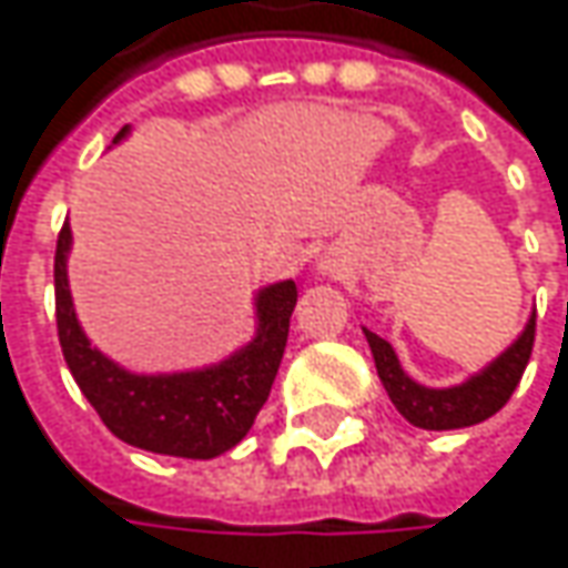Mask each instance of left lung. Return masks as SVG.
I'll list each match as a JSON object with an SVG mask.
<instances>
[{"label":"left lung","instance_id":"obj_1","mask_svg":"<svg viewBox=\"0 0 568 568\" xmlns=\"http://www.w3.org/2000/svg\"><path fill=\"white\" fill-rule=\"evenodd\" d=\"M365 336H368L384 390L394 400V407L404 413V419L419 429H464L499 413L515 394V387L528 368L530 349H534V317L528 321L525 333L489 368H483L480 375H474L467 384L445 387V390H432V387L409 382L390 343L372 331H365Z\"/></svg>","mask_w":568,"mask_h":568}]
</instances>
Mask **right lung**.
I'll return each instance as SVG.
<instances>
[{
    "label": "right lung",
    "mask_w": 568,
    "mask_h": 568,
    "mask_svg": "<svg viewBox=\"0 0 568 568\" xmlns=\"http://www.w3.org/2000/svg\"><path fill=\"white\" fill-rule=\"evenodd\" d=\"M126 136V126L116 139ZM113 139V142H116ZM69 225L57 237L53 285H57V333L62 356L101 423L126 445L171 457H206L235 448L251 432L270 397L288 339V321L298 302L295 283L263 288L257 298L260 331L229 362L186 375H130L98 349H91L75 321L65 285Z\"/></svg>",
    "instance_id": "add662e5"
}]
</instances>
